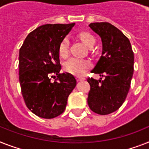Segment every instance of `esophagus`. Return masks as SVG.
I'll use <instances>...</instances> for the list:
<instances>
[{
  "label": "esophagus",
  "instance_id": "34e87169",
  "mask_svg": "<svg viewBox=\"0 0 149 149\" xmlns=\"http://www.w3.org/2000/svg\"><path fill=\"white\" fill-rule=\"evenodd\" d=\"M76 80H77V81H81L84 80V78L81 77H76Z\"/></svg>",
  "mask_w": 149,
  "mask_h": 149
}]
</instances>
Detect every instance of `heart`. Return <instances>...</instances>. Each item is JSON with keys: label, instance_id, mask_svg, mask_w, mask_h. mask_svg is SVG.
Listing matches in <instances>:
<instances>
[{"label": "heart", "instance_id": "obj_1", "mask_svg": "<svg viewBox=\"0 0 149 149\" xmlns=\"http://www.w3.org/2000/svg\"><path fill=\"white\" fill-rule=\"evenodd\" d=\"M77 38L84 45L91 49L96 42L95 38L91 33L87 31L80 32L77 35ZM70 42L68 38H64L60 42L58 46V54L62 58H66L69 55ZM91 67V63L87 60H81L77 58H71L67 61L64 65V69L74 75H82L86 70Z\"/></svg>", "mask_w": 149, "mask_h": 149}]
</instances>
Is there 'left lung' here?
I'll list each match as a JSON object with an SVG mask.
<instances>
[{
	"mask_svg": "<svg viewBox=\"0 0 149 149\" xmlns=\"http://www.w3.org/2000/svg\"><path fill=\"white\" fill-rule=\"evenodd\" d=\"M89 27L101 38L102 55L92 73L100 80L88 77L91 89L90 109L100 115L115 112L123 104L130 88L134 71V53L126 36L111 23H90Z\"/></svg>",
	"mask_w": 149,
	"mask_h": 149,
	"instance_id": "1",
	"label": "left lung"
}]
</instances>
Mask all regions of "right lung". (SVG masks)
Here are the masks:
<instances>
[{
  "label": "right lung",
  "mask_w": 149,
  "mask_h": 149,
  "mask_svg": "<svg viewBox=\"0 0 149 149\" xmlns=\"http://www.w3.org/2000/svg\"><path fill=\"white\" fill-rule=\"evenodd\" d=\"M75 23L45 24L29 33L19 52V80L25 104L32 113L52 119L65 111L76 86L69 73L60 74L58 46ZM56 74L55 81L51 77Z\"/></svg>",
  "instance_id": "obj_1"
}]
</instances>
